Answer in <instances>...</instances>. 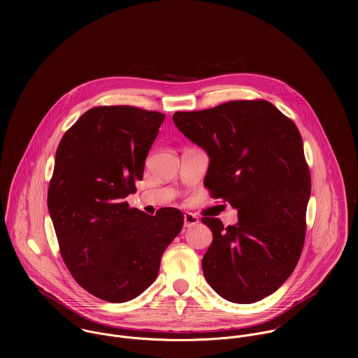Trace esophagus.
I'll return each mask as SVG.
<instances>
[{
  "mask_svg": "<svg viewBox=\"0 0 358 358\" xmlns=\"http://www.w3.org/2000/svg\"><path fill=\"white\" fill-rule=\"evenodd\" d=\"M183 220H185V227H193L200 223V219L194 213H190V212H186L183 215Z\"/></svg>",
  "mask_w": 358,
  "mask_h": 358,
  "instance_id": "obj_1",
  "label": "esophagus"
}]
</instances>
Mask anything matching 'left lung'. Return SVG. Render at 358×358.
<instances>
[{
	"instance_id": "left-lung-1",
	"label": "left lung",
	"mask_w": 358,
	"mask_h": 358,
	"mask_svg": "<svg viewBox=\"0 0 358 358\" xmlns=\"http://www.w3.org/2000/svg\"><path fill=\"white\" fill-rule=\"evenodd\" d=\"M173 122L209 157L212 199L238 210L223 227L203 217L213 240L203 257L208 284L229 302L254 303L275 292L302 254L311 180L302 136L267 101H231L176 111Z\"/></svg>"
}]
</instances>
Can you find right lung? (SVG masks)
I'll return each mask as SVG.
<instances>
[{
	"instance_id": "1",
	"label": "right lung",
	"mask_w": 358,
	"mask_h": 358,
	"mask_svg": "<svg viewBox=\"0 0 358 358\" xmlns=\"http://www.w3.org/2000/svg\"><path fill=\"white\" fill-rule=\"evenodd\" d=\"M165 114L132 106H98L63 135L48 189L60 255L94 296L122 303L158 275L161 256L183 227V213L152 216L124 200L136 192Z\"/></svg>"
}]
</instances>
